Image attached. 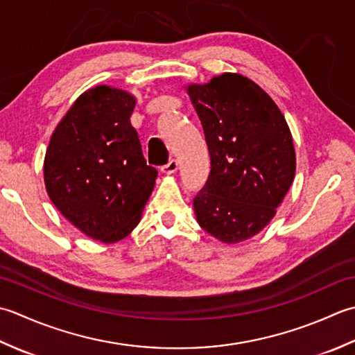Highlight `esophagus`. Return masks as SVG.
Instances as JSON below:
<instances>
[{
	"label": "esophagus",
	"mask_w": 355,
	"mask_h": 355,
	"mask_svg": "<svg viewBox=\"0 0 355 355\" xmlns=\"http://www.w3.org/2000/svg\"><path fill=\"white\" fill-rule=\"evenodd\" d=\"M161 171L164 173V175H173V173H176L178 171V161H176V159H171V161L167 165H164Z\"/></svg>",
	"instance_id": "esophagus-1"
}]
</instances>
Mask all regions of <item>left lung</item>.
<instances>
[{
    "mask_svg": "<svg viewBox=\"0 0 355 355\" xmlns=\"http://www.w3.org/2000/svg\"><path fill=\"white\" fill-rule=\"evenodd\" d=\"M185 90L205 133L211 170L193 200L199 225L233 245L260 233L295 176L293 136L280 108L241 73H222Z\"/></svg>",
    "mask_w": 355,
    "mask_h": 355,
    "instance_id": "8db88e82",
    "label": "left lung"
}]
</instances>
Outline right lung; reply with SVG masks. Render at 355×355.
Wrapping results in <instances>:
<instances>
[{"instance_id": "obj_1", "label": "right lung", "mask_w": 355, "mask_h": 355, "mask_svg": "<svg viewBox=\"0 0 355 355\" xmlns=\"http://www.w3.org/2000/svg\"><path fill=\"white\" fill-rule=\"evenodd\" d=\"M135 105L127 90L93 87L58 122L46 150L50 200L71 225L104 243L136 228L157 176L130 122Z\"/></svg>"}]
</instances>
